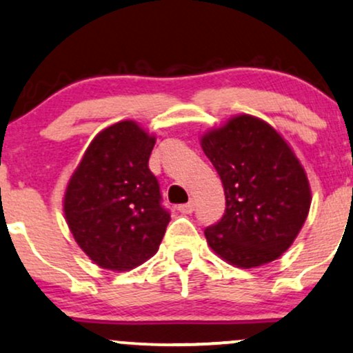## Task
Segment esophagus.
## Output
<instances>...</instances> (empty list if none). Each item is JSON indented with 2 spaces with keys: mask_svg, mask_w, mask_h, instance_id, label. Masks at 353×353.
<instances>
[{
  "mask_svg": "<svg viewBox=\"0 0 353 353\" xmlns=\"http://www.w3.org/2000/svg\"><path fill=\"white\" fill-rule=\"evenodd\" d=\"M177 210L182 212V214H192L195 210V203L194 201H189L188 203H182V205L177 207Z\"/></svg>",
  "mask_w": 353,
  "mask_h": 353,
  "instance_id": "esophagus-1",
  "label": "esophagus"
}]
</instances>
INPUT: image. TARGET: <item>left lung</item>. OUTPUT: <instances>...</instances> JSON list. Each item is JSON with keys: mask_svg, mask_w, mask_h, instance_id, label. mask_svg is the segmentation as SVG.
I'll return each mask as SVG.
<instances>
[{"mask_svg": "<svg viewBox=\"0 0 353 353\" xmlns=\"http://www.w3.org/2000/svg\"><path fill=\"white\" fill-rule=\"evenodd\" d=\"M225 192V214L205 228L215 253L240 268L279 258L311 207L303 165L268 123L240 114L202 138Z\"/></svg>", "mask_w": 353, "mask_h": 353, "instance_id": "left-lung-1", "label": "left lung"}]
</instances>
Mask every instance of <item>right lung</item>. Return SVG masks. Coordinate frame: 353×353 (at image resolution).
<instances>
[{"label": "right lung", "instance_id": "right-lung-1", "mask_svg": "<svg viewBox=\"0 0 353 353\" xmlns=\"http://www.w3.org/2000/svg\"><path fill=\"white\" fill-rule=\"evenodd\" d=\"M152 148V136L134 121H120L95 136L70 177L67 223L101 268L133 270L158 252L171 214L148 165Z\"/></svg>", "mask_w": 353, "mask_h": 353}]
</instances>
